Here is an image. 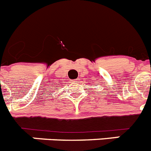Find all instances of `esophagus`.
Segmentation results:
<instances>
[{"instance_id": "esophagus-1", "label": "esophagus", "mask_w": 151, "mask_h": 151, "mask_svg": "<svg viewBox=\"0 0 151 151\" xmlns=\"http://www.w3.org/2000/svg\"><path fill=\"white\" fill-rule=\"evenodd\" d=\"M78 82H79V79H78V78H76V79H74V80L72 81L73 83H78Z\"/></svg>"}]
</instances>
